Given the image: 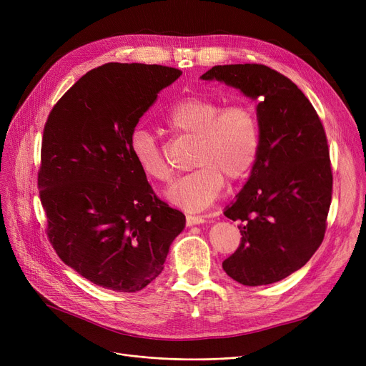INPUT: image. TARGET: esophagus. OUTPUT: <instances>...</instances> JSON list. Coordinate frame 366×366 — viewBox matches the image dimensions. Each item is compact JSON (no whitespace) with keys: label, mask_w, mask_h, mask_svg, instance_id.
<instances>
[{"label":"esophagus","mask_w":366,"mask_h":366,"mask_svg":"<svg viewBox=\"0 0 366 366\" xmlns=\"http://www.w3.org/2000/svg\"><path fill=\"white\" fill-rule=\"evenodd\" d=\"M185 222H187V225H188V227H191V225H200V224H204V222H206V219H204V217L188 215V217L185 218Z\"/></svg>","instance_id":"obj_1"}]
</instances>
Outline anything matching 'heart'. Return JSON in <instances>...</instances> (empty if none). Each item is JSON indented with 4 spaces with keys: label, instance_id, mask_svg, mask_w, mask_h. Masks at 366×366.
<instances>
[{
    "label": "heart",
    "instance_id": "heart-1",
    "mask_svg": "<svg viewBox=\"0 0 366 366\" xmlns=\"http://www.w3.org/2000/svg\"><path fill=\"white\" fill-rule=\"evenodd\" d=\"M167 126L194 138L196 170L175 181L167 199L187 212H200L222 193L225 178L236 182L255 166L261 149V126L255 109L246 104L227 105L210 96H188L170 108ZM129 149L134 163L149 179L167 182L172 169L154 134L137 127Z\"/></svg>",
    "mask_w": 366,
    "mask_h": 366
}]
</instances>
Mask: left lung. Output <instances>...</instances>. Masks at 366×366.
<instances>
[{"label": "left lung", "instance_id": "obj_1", "mask_svg": "<svg viewBox=\"0 0 366 366\" xmlns=\"http://www.w3.org/2000/svg\"><path fill=\"white\" fill-rule=\"evenodd\" d=\"M200 79L258 101L259 156L224 212L242 222V240L222 268L244 286L279 282L305 265L325 236L332 199L325 129L297 84L265 65H218Z\"/></svg>", "mask_w": 366, "mask_h": 366}]
</instances>
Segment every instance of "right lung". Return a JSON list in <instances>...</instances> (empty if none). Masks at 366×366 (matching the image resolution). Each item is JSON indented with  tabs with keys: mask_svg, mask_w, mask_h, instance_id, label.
<instances>
[{
	"mask_svg": "<svg viewBox=\"0 0 366 366\" xmlns=\"http://www.w3.org/2000/svg\"><path fill=\"white\" fill-rule=\"evenodd\" d=\"M177 68L105 64L57 101L43 132L38 189L47 236L71 268L115 292L144 290L163 272L185 217L162 202L129 139Z\"/></svg>",
	"mask_w": 366,
	"mask_h": 366,
	"instance_id": "obj_1",
	"label": "right lung"
}]
</instances>
